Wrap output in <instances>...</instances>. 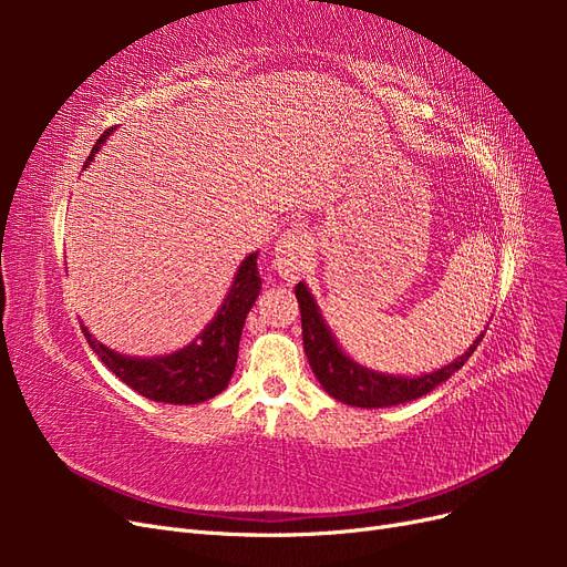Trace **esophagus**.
I'll use <instances>...</instances> for the list:
<instances>
[{
  "instance_id": "esophagus-1",
  "label": "esophagus",
  "mask_w": 567,
  "mask_h": 567,
  "mask_svg": "<svg viewBox=\"0 0 567 567\" xmlns=\"http://www.w3.org/2000/svg\"><path fill=\"white\" fill-rule=\"evenodd\" d=\"M315 252L312 236L305 229H286L281 238L274 246V260L271 267L286 281L298 279L300 274L310 265V257Z\"/></svg>"
}]
</instances>
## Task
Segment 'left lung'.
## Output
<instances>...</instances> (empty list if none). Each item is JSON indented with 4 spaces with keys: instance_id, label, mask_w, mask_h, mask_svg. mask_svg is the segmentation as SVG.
<instances>
[{
    "instance_id": "obj_1",
    "label": "left lung",
    "mask_w": 567,
    "mask_h": 567,
    "mask_svg": "<svg viewBox=\"0 0 567 567\" xmlns=\"http://www.w3.org/2000/svg\"><path fill=\"white\" fill-rule=\"evenodd\" d=\"M296 298L302 317V346L307 362H310L321 388L329 392L333 400L350 406L381 409L423 398V394L435 390L440 383L447 381L452 373H456L466 364L468 357L475 352L480 340L485 336L480 333L466 352L433 373L414 375V379H411V375H392L367 369L342 352L331 326L323 321L319 305L310 293V288H307V284L300 281L296 286Z\"/></svg>"
}]
</instances>
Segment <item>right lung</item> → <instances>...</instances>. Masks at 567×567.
<instances>
[{
  "mask_svg": "<svg viewBox=\"0 0 567 567\" xmlns=\"http://www.w3.org/2000/svg\"><path fill=\"white\" fill-rule=\"evenodd\" d=\"M111 132L113 127L99 136L84 167L94 161V153L109 140ZM260 288L262 279L257 271V252H250L238 265L229 293L213 321L186 348L163 357L120 354L99 342L87 326H80L101 362L142 398L165 404H198L213 400L229 385L236 369L238 340H241L246 317L260 296Z\"/></svg>",
  "mask_w": 567,
  "mask_h": 567,
  "instance_id": "obj_1",
  "label": "right lung"
}]
</instances>
